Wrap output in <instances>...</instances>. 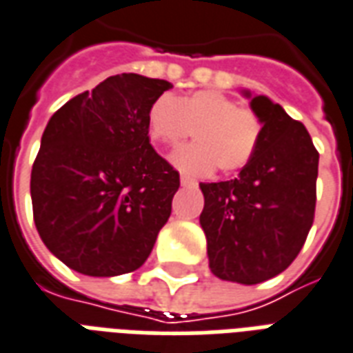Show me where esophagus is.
I'll return each instance as SVG.
<instances>
[{"instance_id":"34e87169","label":"esophagus","mask_w":353,"mask_h":353,"mask_svg":"<svg viewBox=\"0 0 353 353\" xmlns=\"http://www.w3.org/2000/svg\"><path fill=\"white\" fill-rule=\"evenodd\" d=\"M181 185H183V187H192V185H196V183H194V179H190V177L183 174V176H181Z\"/></svg>"}]
</instances>
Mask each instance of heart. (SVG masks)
<instances>
[{
    "label": "heart",
    "mask_w": 353,
    "mask_h": 353,
    "mask_svg": "<svg viewBox=\"0 0 353 353\" xmlns=\"http://www.w3.org/2000/svg\"><path fill=\"white\" fill-rule=\"evenodd\" d=\"M148 131L166 146H177L194 133L196 144L177 150L172 163L190 176L214 168L233 174L248 165L261 141L263 123L252 109L214 90H200L177 99L161 94L148 109Z\"/></svg>",
    "instance_id": "heart-1"
}]
</instances>
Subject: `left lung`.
<instances>
[{"label":"left lung","mask_w":353,"mask_h":353,"mask_svg":"<svg viewBox=\"0 0 353 353\" xmlns=\"http://www.w3.org/2000/svg\"><path fill=\"white\" fill-rule=\"evenodd\" d=\"M263 131L254 157L230 181L200 183L209 268L216 278L255 285L300 254L313 225L319 152L305 125L272 99L242 90Z\"/></svg>","instance_id":"obj_1"}]
</instances>
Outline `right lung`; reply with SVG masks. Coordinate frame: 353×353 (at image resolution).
Wrapping results in <instances>:
<instances>
[{"label":"right lung","mask_w":353,"mask_h":353,"mask_svg":"<svg viewBox=\"0 0 353 353\" xmlns=\"http://www.w3.org/2000/svg\"><path fill=\"white\" fill-rule=\"evenodd\" d=\"M170 88L165 79L112 75L46 125L31 170L34 225L75 272L112 278L141 268L170 219L179 174L148 137V109Z\"/></svg>","instance_id":"1"}]
</instances>
